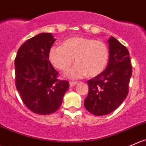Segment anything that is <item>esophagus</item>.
<instances>
[{
	"instance_id": "esophagus-1",
	"label": "esophagus",
	"mask_w": 146,
	"mask_h": 146,
	"mask_svg": "<svg viewBox=\"0 0 146 146\" xmlns=\"http://www.w3.org/2000/svg\"><path fill=\"white\" fill-rule=\"evenodd\" d=\"M78 83L77 81H70V87H73L74 86H76Z\"/></svg>"
}]
</instances>
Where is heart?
<instances>
[{"label":"heart","mask_w":146,"mask_h":146,"mask_svg":"<svg viewBox=\"0 0 146 146\" xmlns=\"http://www.w3.org/2000/svg\"><path fill=\"white\" fill-rule=\"evenodd\" d=\"M108 57V48L104 42L85 37L70 38L62 46H53L49 51L52 64L63 72L70 68L76 58L77 63L68 72L73 78L98 76L107 66Z\"/></svg>","instance_id":"heart-1"}]
</instances>
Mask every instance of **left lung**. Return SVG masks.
Wrapping results in <instances>:
<instances>
[{
	"instance_id": "left-lung-1",
	"label": "left lung",
	"mask_w": 146,
	"mask_h": 146,
	"mask_svg": "<svg viewBox=\"0 0 146 146\" xmlns=\"http://www.w3.org/2000/svg\"><path fill=\"white\" fill-rule=\"evenodd\" d=\"M108 43L107 67L101 73L88 80V94L84 100L86 110L98 116L111 113L123 103L128 96L132 76L126 47L113 37L109 38Z\"/></svg>"
}]
</instances>
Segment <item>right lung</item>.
I'll list each match as a JSON object with an SVG mask.
<instances>
[{
  "label": "right lung",
  "instance_id": "1",
  "mask_svg": "<svg viewBox=\"0 0 146 146\" xmlns=\"http://www.w3.org/2000/svg\"><path fill=\"white\" fill-rule=\"evenodd\" d=\"M56 39L52 33H42L27 40L15 58V86L30 111L49 115L60 108L69 88L67 80L58 78L49 61V51Z\"/></svg>",
  "mask_w": 146,
  "mask_h": 146
}]
</instances>
